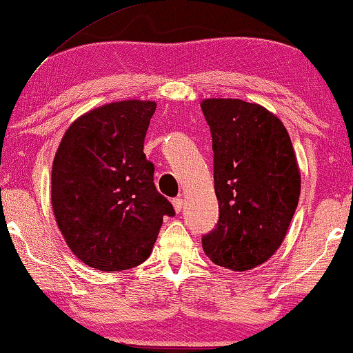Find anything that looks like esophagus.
Here are the masks:
<instances>
[{
    "instance_id": "esophagus-1",
    "label": "esophagus",
    "mask_w": 353,
    "mask_h": 353,
    "mask_svg": "<svg viewBox=\"0 0 353 353\" xmlns=\"http://www.w3.org/2000/svg\"><path fill=\"white\" fill-rule=\"evenodd\" d=\"M172 204H173V209H175L176 214H180L181 209H183V199H180V197H176V199L172 201Z\"/></svg>"
}]
</instances>
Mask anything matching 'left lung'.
I'll list each match as a JSON object with an SVG mask.
<instances>
[{
    "mask_svg": "<svg viewBox=\"0 0 353 353\" xmlns=\"http://www.w3.org/2000/svg\"><path fill=\"white\" fill-rule=\"evenodd\" d=\"M210 127L219 223L202 249L219 267L245 272L276 252L301 196V170L281 120L260 104L210 98L201 103Z\"/></svg>",
    "mask_w": 353,
    "mask_h": 353,
    "instance_id": "left-lung-1",
    "label": "left lung"
}]
</instances>
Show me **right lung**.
<instances>
[{"instance_id": "add662e5", "label": "right lung", "mask_w": 353, "mask_h": 353, "mask_svg": "<svg viewBox=\"0 0 353 353\" xmlns=\"http://www.w3.org/2000/svg\"><path fill=\"white\" fill-rule=\"evenodd\" d=\"M157 104L127 99L80 115L52 162L51 204L72 252L101 272H122L152 252L163 216L175 215L156 190L143 152Z\"/></svg>"}]
</instances>
